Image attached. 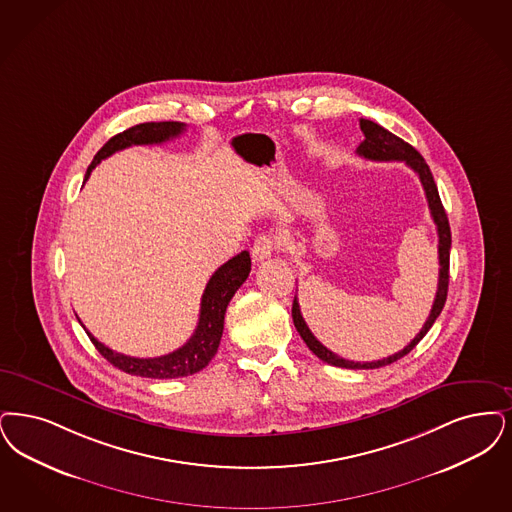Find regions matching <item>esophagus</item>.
<instances>
[{
	"mask_svg": "<svg viewBox=\"0 0 512 512\" xmlns=\"http://www.w3.org/2000/svg\"><path fill=\"white\" fill-rule=\"evenodd\" d=\"M276 247V240L272 236H259L251 247V257L255 263H261L276 251Z\"/></svg>",
	"mask_w": 512,
	"mask_h": 512,
	"instance_id": "obj_1",
	"label": "esophagus"
}]
</instances>
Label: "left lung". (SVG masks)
Here are the masks:
<instances>
[{"instance_id":"left-lung-1","label":"left lung","mask_w":512,"mask_h":512,"mask_svg":"<svg viewBox=\"0 0 512 512\" xmlns=\"http://www.w3.org/2000/svg\"><path fill=\"white\" fill-rule=\"evenodd\" d=\"M360 129H362V133H364L366 139L356 148L358 156H362V158H366V160H373V162H404V164L411 167V169L419 175V181H421L423 188H425V196H427V202H429L430 215H432V221H434L436 230H438V263H440L438 289H436V297H434V303H432V308H430L429 318H427V322H425V326L421 328V331L413 337V341L409 343L408 347L402 348L400 352L392 354L389 358L377 360V362H352V360H345V358L337 356L335 352H331L329 348L324 347V345L312 335V331L308 329L307 322H305V318H303V314H301L297 297L293 299L291 316H293L295 328L299 331V335L303 337V341L307 343V347L310 348L320 360H324L326 364L337 366V368L375 369L389 366L392 362H396V360H400V358H404L406 354H409V352L415 348V345L427 335V331L432 328V324H434L436 318L440 316L442 308L446 305L448 284H450L451 232L450 223H448V215H446V211H444V205L440 202L438 188H436V183H434V179H432L429 165L423 160V156H421L411 144L402 141L400 137H396L394 133H390L385 127H381L379 123L360 118Z\"/></svg>"}]
</instances>
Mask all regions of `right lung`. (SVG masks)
Segmentation results:
<instances>
[{"instance_id": "add662e5", "label": "right lung", "mask_w": 512, "mask_h": 512, "mask_svg": "<svg viewBox=\"0 0 512 512\" xmlns=\"http://www.w3.org/2000/svg\"><path fill=\"white\" fill-rule=\"evenodd\" d=\"M186 129L181 122H148L133 125L125 129L123 133L114 135L103 148L95 154L93 162L87 167L85 181L89 179L95 165L101 164V160L112 156L114 152L129 148L133 144H162L169 139L179 137ZM251 270V257L247 251L238 253L225 265L219 266L215 274L209 278L202 295V307H200V320L194 335L184 343L183 347L156 358H133L125 356L122 352H116L106 347L101 341H97L89 331V339L95 348L103 354L104 358L125 373L148 377V379H177L186 377L192 373H198L204 369L211 358L217 354V348L223 337L225 328V312L230 299L240 286L246 282Z\"/></svg>"}]
</instances>
